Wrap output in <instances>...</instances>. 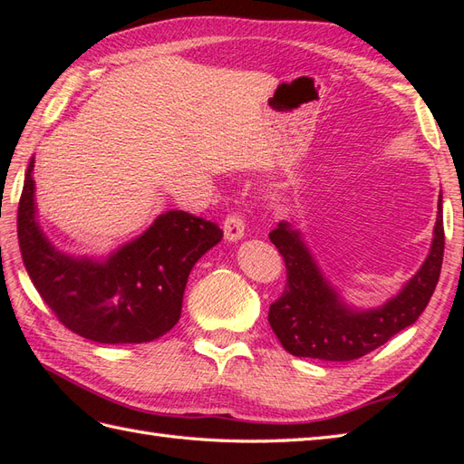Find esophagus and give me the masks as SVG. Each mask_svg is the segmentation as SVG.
I'll list each match as a JSON object with an SVG mask.
<instances>
[{
	"label": "esophagus",
	"mask_w": 464,
	"mask_h": 464,
	"mask_svg": "<svg viewBox=\"0 0 464 464\" xmlns=\"http://www.w3.org/2000/svg\"><path fill=\"white\" fill-rule=\"evenodd\" d=\"M223 233L227 241H239L245 235V221L241 219V215L237 213L227 215L223 223Z\"/></svg>",
	"instance_id": "1"
}]
</instances>
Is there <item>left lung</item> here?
<instances>
[{
    "instance_id": "left-lung-1",
    "label": "left lung",
    "mask_w": 464,
    "mask_h": 464,
    "mask_svg": "<svg viewBox=\"0 0 464 464\" xmlns=\"http://www.w3.org/2000/svg\"><path fill=\"white\" fill-rule=\"evenodd\" d=\"M269 239L287 267V285L269 307V324L295 357L321 361H353L387 343L425 311L439 283L445 253L442 197L429 257L397 297L377 309H353L323 277L301 233L281 221Z\"/></svg>"
}]
</instances>
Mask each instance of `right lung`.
<instances>
[{"label":"right lung","instance_id":"add662e5","mask_svg":"<svg viewBox=\"0 0 464 464\" xmlns=\"http://www.w3.org/2000/svg\"><path fill=\"white\" fill-rule=\"evenodd\" d=\"M34 157L17 209V239L29 279L59 323L105 344L147 343L171 331L193 265L223 239L211 221L167 211L110 259H75L57 251L35 219Z\"/></svg>","mask_w":464,"mask_h":464}]
</instances>
